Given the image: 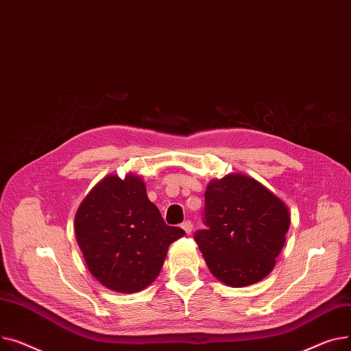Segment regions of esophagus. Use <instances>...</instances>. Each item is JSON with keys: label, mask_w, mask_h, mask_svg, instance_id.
<instances>
[{"label": "esophagus", "mask_w": 351, "mask_h": 351, "mask_svg": "<svg viewBox=\"0 0 351 351\" xmlns=\"http://www.w3.org/2000/svg\"><path fill=\"white\" fill-rule=\"evenodd\" d=\"M181 228L185 231V234H191V231H193V223H191V221H184V222L181 223Z\"/></svg>", "instance_id": "1"}]
</instances>
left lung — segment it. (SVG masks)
<instances>
[{"label": "left lung", "mask_w": 351, "mask_h": 351, "mask_svg": "<svg viewBox=\"0 0 351 351\" xmlns=\"http://www.w3.org/2000/svg\"><path fill=\"white\" fill-rule=\"evenodd\" d=\"M202 217L205 230L197 231L194 239L218 280L243 287L274 269L291 215L261 182L243 174L211 181Z\"/></svg>", "instance_id": "1"}]
</instances>
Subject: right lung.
Returning <instances> with one entry per match:
<instances>
[{"label":"right lung","mask_w":351,"mask_h":351,"mask_svg":"<svg viewBox=\"0 0 351 351\" xmlns=\"http://www.w3.org/2000/svg\"><path fill=\"white\" fill-rule=\"evenodd\" d=\"M75 234L90 274L108 289L136 293L160 274L185 232L164 222L140 177L103 178L82 201Z\"/></svg>","instance_id":"obj_1"}]
</instances>
